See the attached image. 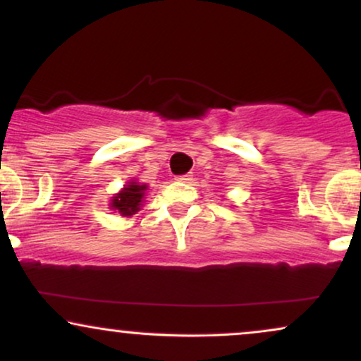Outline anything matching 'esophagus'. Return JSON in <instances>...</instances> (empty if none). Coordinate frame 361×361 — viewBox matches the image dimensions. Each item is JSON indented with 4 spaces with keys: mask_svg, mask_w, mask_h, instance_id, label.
Segmentation results:
<instances>
[{
    "mask_svg": "<svg viewBox=\"0 0 361 361\" xmlns=\"http://www.w3.org/2000/svg\"><path fill=\"white\" fill-rule=\"evenodd\" d=\"M176 180L181 181V183H190V181L193 180V175H180Z\"/></svg>",
    "mask_w": 361,
    "mask_h": 361,
    "instance_id": "1",
    "label": "esophagus"
}]
</instances>
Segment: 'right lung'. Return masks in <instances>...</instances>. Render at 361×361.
I'll return each mask as SVG.
<instances>
[{"mask_svg":"<svg viewBox=\"0 0 361 361\" xmlns=\"http://www.w3.org/2000/svg\"><path fill=\"white\" fill-rule=\"evenodd\" d=\"M147 190V185H139L137 181H129L116 197L111 200V208L117 210L123 216H131L141 210L142 198Z\"/></svg>","mask_w":361,"mask_h":361,"instance_id":"obj_1","label":"right lung"}]
</instances>
